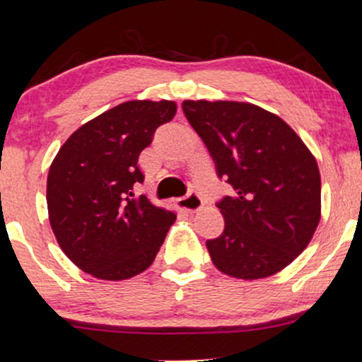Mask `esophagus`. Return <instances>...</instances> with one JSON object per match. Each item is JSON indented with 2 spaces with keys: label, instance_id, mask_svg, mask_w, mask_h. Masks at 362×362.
Returning <instances> with one entry per match:
<instances>
[{
  "label": "esophagus",
  "instance_id": "34e87169",
  "mask_svg": "<svg viewBox=\"0 0 362 362\" xmlns=\"http://www.w3.org/2000/svg\"><path fill=\"white\" fill-rule=\"evenodd\" d=\"M177 205L180 206V209H184L187 211H199L202 206H204V200H202V197L197 194V192H190L189 195L182 197V199L177 200Z\"/></svg>",
  "mask_w": 362,
  "mask_h": 362
}]
</instances>
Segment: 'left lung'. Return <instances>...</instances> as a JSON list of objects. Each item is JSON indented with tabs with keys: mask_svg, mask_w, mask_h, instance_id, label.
Segmentation results:
<instances>
[{
	"mask_svg": "<svg viewBox=\"0 0 362 362\" xmlns=\"http://www.w3.org/2000/svg\"><path fill=\"white\" fill-rule=\"evenodd\" d=\"M184 114L233 187L218 209L225 230L209 240L211 262L242 279L272 276L311 242L321 218L316 158L281 117L235 100H184Z\"/></svg>",
	"mask_w": 362,
	"mask_h": 362,
	"instance_id": "obj_1",
	"label": "left lung"
}]
</instances>
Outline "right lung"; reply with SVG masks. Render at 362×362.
Listing matches in <instances>:
<instances>
[{
  "label": "right lung",
  "instance_id": "right-lung-1",
  "mask_svg": "<svg viewBox=\"0 0 362 362\" xmlns=\"http://www.w3.org/2000/svg\"><path fill=\"white\" fill-rule=\"evenodd\" d=\"M177 112L173 100H127L81 125L47 173V214L66 257L95 278L120 281L156 259L175 214L146 195L139 156L158 125Z\"/></svg>",
  "mask_w": 362,
  "mask_h": 362
}]
</instances>
